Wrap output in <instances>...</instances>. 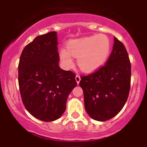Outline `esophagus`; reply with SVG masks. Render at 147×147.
Returning a JSON list of instances; mask_svg holds the SVG:
<instances>
[{
    "mask_svg": "<svg viewBox=\"0 0 147 147\" xmlns=\"http://www.w3.org/2000/svg\"><path fill=\"white\" fill-rule=\"evenodd\" d=\"M75 80H76L77 83H78V84H79L80 82V80H81L80 76V75H77L76 77H75Z\"/></svg>",
    "mask_w": 147,
    "mask_h": 147,
    "instance_id": "1",
    "label": "esophagus"
}]
</instances>
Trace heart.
I'll list each match as a JSON object with an SVG mask.
<instances>
[{
    "label": "heart",
    "instance_id": "heart-1",
    "mask_svg": "<svg viewBox=\"0 0 147 147\" xmlns=\"http://www.w3.org/2000/svg\"><path fill=\"white\" fill-rule=\"evenodd\" d=\"M111 50V43L105 35L71 40L67 44V49L62 48L60 56L66 67L73 63L72 56L78 57V65L81 70L92 72L97 70L107 60Z\"/></svg>",
    "mask_w": 147,
    "mask_h": 147
}]
</instances>
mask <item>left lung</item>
<instances>
[{"label":"left lung","instance_id":"8db88e82","mask_svg":"<svg viewBox=\"0 0 147 147\" xmlns=\"http://www.w3.org/2000/svg\"><path fill=\"white\" fill-rule=\"evenodd\" d=\"M112 51L106 64L95 72L81 76L84 107L94 120L107 121L121 110L131 86V63L124 44L114 38Z\"/></svg>","mask_w":147,"mask_h":147}]
</instances>
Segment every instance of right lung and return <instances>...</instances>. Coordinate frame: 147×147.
<instances>
[{
  "label": "right lung",
  "instance_id": "1",
  "mask_svg": "<svg viewBox=\"0 0 147 147\" xmlns=\"http://www.w3.org/2000/svg\"><path fill=\"white\" fill-rule=\"evenodd\" d=\"M55 31L35 38L23 49L18 64L22 101L30 115L44 121L57 119L76 87L75 74L62 69Z\"/></svg>",
  "mask_w": 147,
  "mask_h": 147
}]
</instances>
